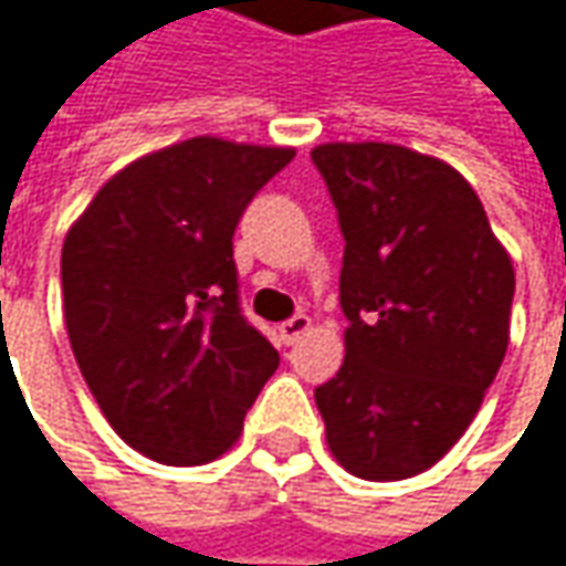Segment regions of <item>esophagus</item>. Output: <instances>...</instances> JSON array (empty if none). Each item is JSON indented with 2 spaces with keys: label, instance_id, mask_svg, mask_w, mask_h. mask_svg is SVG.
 Wrapping results in <instances>:
<instances>
[{
  "label": "esophagus",
  "instance_id": "1",
  "mask_svg": "<svg viewBox=\"0 0 566 566\" xmlns=\"http://www.w3.org/2000/svg\"><path fill=\"white\" fill-rule=\"evenodd\" d=\"M310 329V316L307 313H294L291 319H284L282 326H279V338H282V345H297L301 342V335Z\"/></svg>",
  "mask_w": 566,
  "mask_h": 566
}]
</instances>
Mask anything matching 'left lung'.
Masks as SVG:
<instances>
[{"label": "left lung", "instance_id": "1", "mask_svg": "<svg viewBox=\"0 0 566 566\" xmlns=\"http://www.w3.org/2000/svg\"><path fill=\"white\" fill-rule=\"evenodd\" d=\"M310 158L345 237V360L313 392L326 440L357 479H411L465 433L501 370L513 262L450 164L382 142Z\"/></svg>", "mask_w": 566, "mask_h": 566}]
</instances>
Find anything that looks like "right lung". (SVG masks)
Wrapping results in <instances>:
<instances>
[{"mask_svg":"<svg viewBox=\"0 0 566 566\" xmlns=\"http://www.w3.org/2000/svg\"><path fill=\"white\" fill-rule=\"evenodd\" d=\"M291 148L189 138L119 170L62 243L75 360L111 428L167 465L234 447L272 342L243 316L234 231Z\"/></svg>","mask_w":566,"mask_h":566,"instance_id":"add662e5","label":"right lung"}]
</instances>
